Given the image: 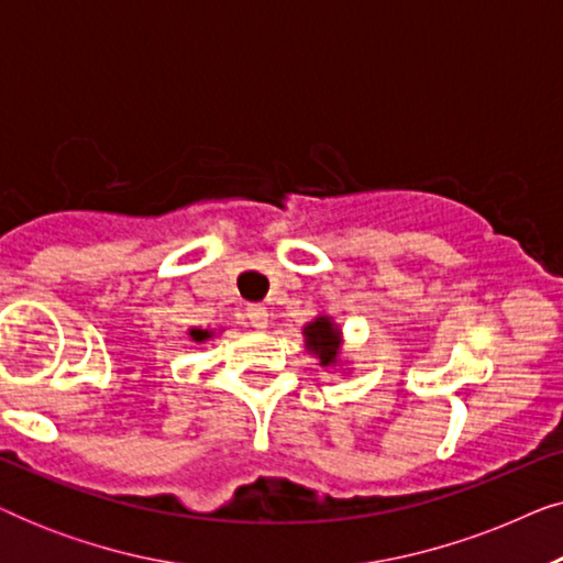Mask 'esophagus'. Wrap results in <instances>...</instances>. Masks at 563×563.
I'll return each mask as SVG.
<instances>
[{
    "label": "esophagus",
    "instance_id": "esophagus-1",
    "mask_svg": "<svg viewBox=\"0 0 563 563\" xmlns=\"http://www.w3.org/2000/svg\"><path fill=\"white\" fill-rule=\"evenodd\" d=\"M245 318L251 320V325H253V328H258V330L268 328V310H266V307H261V305H251L249 310H245Z\"/></svg>",
    "mask_w": 563,
    "mask_h": 563
}]
</instances>
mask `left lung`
<instances>
[{
    "mask_svg": "<svg viewBox=\"0 0 563 563\" xmlns=\"http://www.w3.org/2000/svg\"><path fill=\"white\" fill-rule=\"evenodd\" d=\"M305 335V349L312 358H318V366L325 372H338V368L349 366V361L343 358V330L338 322L330 318L328 312H318V318H312L302 328ZM343 376L349 372H341Z\"/></svg>",
    "mask_w": 563,
    "mask_h": 563,
    "instance_id": "left-lung-1",
    "label": "left lung"
}]
</instances>
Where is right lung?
I'll return each mask as SVG.
<instances>
[{
  "label": "right lung",
  "mask_w": 563,
  "mask_h": 563,
  "mask_svg": "<svg viewBox=\"0 0 563 563\" xmlns=\"http://www.w3.org/2000/svg\"><path fill=\"white\" fill-rule=\"evenodd\" d=\"M187 335H189L191 343L202 345V343H207V341H212V338L218 335V330H212V328H189Z\"/></svg>",
  "instance_id": "1"
}]
</instances>
